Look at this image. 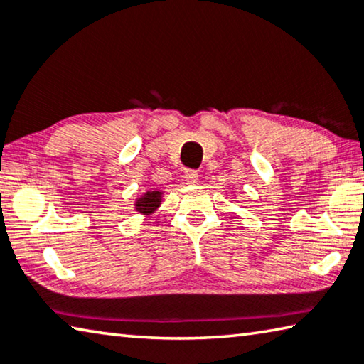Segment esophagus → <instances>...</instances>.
<instances>
[{
    "mask_svg": "<svg viewBox=\"0 0 364 364\" xmlns=\"http://www.w3.org/2000/svg\"><path fill=\"white\" fill-rule=\"evenodd\" d=\"M184 180H186L189 184H193L199 180V173H197L196 170H186L184 171Z\"/></svg>",
    "mask_w": 364,
    "mask_h": 364,
    "instance_id": "obj_1",
    "label": "esophagus"
}]
</instances>
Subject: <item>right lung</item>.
<instances>
[{"mask_svg": "<svg viewBox=\"0 0 364 364\" xmlns=\"http://www.w3.org/2000/svg\"><path fill=\"white\" fill-rule=\"evenodd\" d=\"M162 196H164V191L160 189H151V191H146L144 194H141L136 202H134V210L139 212L141 215H152L154 212L157 210L162 204Z\"/></svg>", "mask_w": 364, "mask_h": 364, "instance_id": "right-lung-1", "label": "right lung"}]
</instances>
